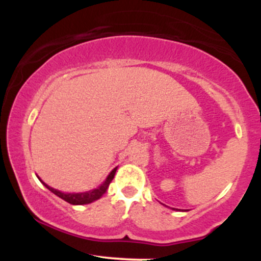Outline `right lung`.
Returning a JSON list of instances; mask_svg holds the SVG:
<instances>
[{
	"label": "right lung",
	"instance_id": "add662e5",
	"mask_svg": "<svg viewBox=\"0 0 261 261\" xmlns=\"http://www.w3.org/2000/svg\"><path fill=\"white\" fill-rule=\"evenodd\" d=\"M116 169L118 168H114L112 172H110V174L108 175L106 181H104L100 187H98L97 189H93V190L86 191V193H77V194L61 193V191L56 190V189H54L51 187H49L47 184H45L44 181H41L40 178H39V180L43 182L45 187L49 189L51 193L55 194V195H58L59 197H61L62 200H65V201H67L68 203H71V205H86V203H91L93 201H95V200L100 199V197L106 194L108 188H109V184L114 179V175H115Z\"/></svg>",
	"mask_w": 261,
	"mask_h": 261
}]
</instances>
